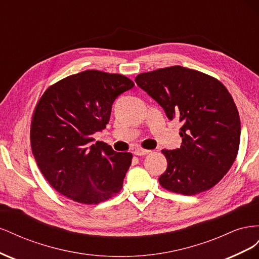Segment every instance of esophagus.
<instances>
[{
	"label": "esophagus",
	"instance_id": "esophagus-1",
	"mask_svg": "<svg viewBox=\"0 0 259 259\" xmlns=\"http://www.w3.org/2000/svg\"><path fill=\"white\" fill-rule=\"evenodd\" d=\"M150 152H151L150 150H146V149H142V148H137L134 150V154L136 155H146Z\"/></svg>",
	"mask_w": 259,
	"mask_h": 259
}]
</instances>
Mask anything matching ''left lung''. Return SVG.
Instances as JSON below:
<instances>
[{
    "label": "left lung",
    "mask_w": 259,
    "mask_h": 259,
    "mask_svg": "<svg viewBox=\"0 0 259 259\" xmlns=\"http://www.w3.org/2000/svg\"><path fill=\"white\" fill-rule=\"evenodd\" d=\"M135 82L166 113L183 123V143L162 150L167 168L160 185L184 195L204 192L221 182L237 158L241 122L225 85L197 70L173 66L140 73Z\"/></svg>",
    "instance_id": "obj_1"
}]
</instances>
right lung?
<instances>
[{
    "label": "right lung",
    "mask_w": 259,
    "mask_h": 259,
    "mask_svg": "<svg viewBox=\"0 0 259 259\" xmlns=\"http://www.w3.org/2000/svg\"><path fill=\"white\" fill-rule=\"evenodd\" d=\"M134 85L122 74L86 70L44 92L32 115L30 142L55 190L82 204H98L121 191L132 153L94 143L93 135L106 127L115 98Z\"/></svg>",
    "instance_id": "obj_1"
}]
</instances>
